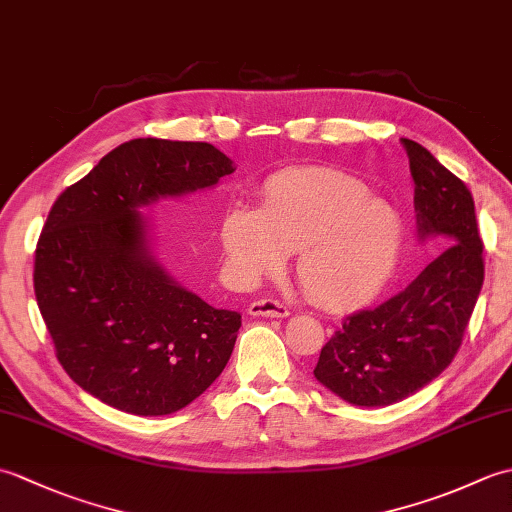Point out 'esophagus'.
Segmentation results:
<instances>
[{
    "label": "esophagus",
    "mask_w": 512,
    "mask_h": 512,
    "mask_svg": "<svg viewBox=\"0 0 512 512\" xmlns=\"http://www.w3.org/2000/svg\"><path fill=\"white\" fill-rule=\"evenodd\" d=\"M248 314L250 317H277V319H284L290 314L288 306H284V303H279L275 299H259V301H253L248 306Z\"/></svg>",
    "instance_id": "1"
}]
</instances>
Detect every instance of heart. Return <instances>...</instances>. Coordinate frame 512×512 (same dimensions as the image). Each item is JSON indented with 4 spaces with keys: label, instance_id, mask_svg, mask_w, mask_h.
<instances>
[{
    "label": "heart",
    "instance_id": "obj_1",
    "mask_svg": "<svg viewBox=\"0 0 512 512\" xmlns=\"http://www.w3.org/2000/svg\"><path fill=\"white\" fill-rule=\"evenodd\" d=\"M402 242L398 206L332 169L277 173L264 184L259 211L235 209L222 222L226 262L237 279L255 281L297 253L299 284L325 306L376 295L394 275Z\"/></svg>",
    "mask_w": 512,
    "mask_h": 512
}]
</instances>
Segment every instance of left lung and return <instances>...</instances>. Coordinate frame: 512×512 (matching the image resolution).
Listing matches in <instances>:
<instances>
[{
    "label": "left lung",
    "instance_id": "obj_1",
    "mask_svg": "<svg viewBox=\"0 0 512 512\" xmlns=\"http://www.w3.org/2000/svg\"><path fill=\"white\" fill-rule=\"evenodd\" d=\"M416 184L418 237L447 246L411 284L358 310L323 345L314 376L358 407H387L438 378L462 345L484 284L473 195L431 151L400 140Z\"/></svg>",
    "mask_w": 512,
    "mask_h": 512
}]
</instances>
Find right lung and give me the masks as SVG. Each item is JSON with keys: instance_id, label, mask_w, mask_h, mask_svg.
<instances>
[{"instance_id": "obj_1", "label": "right lung", "mask_w": 512, "mask_h": 512, "mask_svg": "<svg viewBox=\"0 0 512 512\" xmlns=\"http://www.w3.org/2000/svg\"><path fill=\"white\" fill-rule=\"evenodd\" d=\"M233 171L209 143L136 138L52 204L35 250L37 303L59 363L105 405L167 416L204 394L231 358L242 314L173 281L140 209Z\"/></svg>"}]
</instances>
